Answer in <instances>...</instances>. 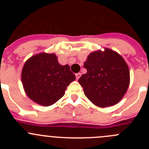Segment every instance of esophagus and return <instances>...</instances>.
I'll return each mask as SVG.
<instances>
[{
	"mask_svg": "<svg viewBox=\"0 0 149 149\" xmlns=\"http://www.w3.org/2000/svg\"><path fill=\"white\" fill-rule=\"evenodd\" d=\"M81 73H76V79H77V80H79V78L81 77Z\"/></svg>",
	"mask_w": 149,
	"mask_h": 149,
	"instance_id": "34e87169",
	"label": "esophagus"
}]
</instances>
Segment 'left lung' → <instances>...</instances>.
I'll return each instance as SVG.
<instances>
[{"instance_id":"1","label":"left lung","mask_w":149,"mask_h":149,"mask_svg":"<svg viewBox=\"0 0 149 149\" xmlns=\"http://www.w3.org/2000/svg\"><path fill=\"white\" fill-rule=\"evenodd\" d=\"M84 67L87 70L79 79L86 97L100 107L119 102L130 84V71L123 57L104 48L89 54Z\"/></svg>"}]
</instances>
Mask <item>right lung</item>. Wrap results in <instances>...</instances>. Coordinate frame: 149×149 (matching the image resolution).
<instances>
[{
  "instance_id": "add662e5",
  "label": "right lung",
  "mask_w": 149,
  "mask_h": 149,
  "mask_svg": "<svg viewBox=\"0 0 149 149\" xmlns=\"http://www.w3.org/2000/svg\"><path fill=\"white\" fill-rule=\"evenodd\" d=\"M75 79L70 66L61 65L53 53L42 52L31 57L22 72L26 95L45 107L53 104L63 97L67 86Z\"/></svg>"
}]
</instances>
